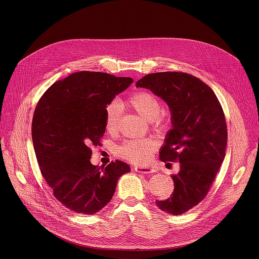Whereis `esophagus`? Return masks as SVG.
<instances>
[{"label": "esophagus", "instance_id": "esophagus-1", "mask_svg": "<svg viewBox=\"0 0 259 259\" xmlns=\"http://www.w3.org/2000/svg\"><path fill=\"white\" fill-rule=\"evenodd\" d=\"M135 171L139 172V173H145V174H150V173H153L155 172L154 168L152 167H141V166H138L134 168Z\"/></svg>", "mask_w": 259, "mask_h": 259}]
</instances>
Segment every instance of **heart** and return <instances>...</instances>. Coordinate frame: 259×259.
<instances>
[{"mask_svg":"<svg viewBox=\"0 0 259 259\" xmlns=\"http://www.w3.org/2000/svg\"><path fill=\"white\" fill-rule=\"evenodd\" d=\"M147 120H150L152 129L158 133H165L170 129L171 121L167 115L161 113V103L157 97L149 91L139 90L131 93L124 101ZM120 106L117 102H111L105 108V129L109 133L116 131L118 126ZM155 149L152 140L127 141L116 150L118 156L137 164H144L151 157Z\"/></svg>","mask_w":259,"mask_h":259,"instance_id":"b5f03b06","label":"heart"}]
</instances>
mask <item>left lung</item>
<instances>
[{
	"label": "left lung",
	"instance_id": "8db88e82",
	"mask_svg": "<svg viewBox=\"0 0 259 259\" xmlns=\"http://www.w3.org/2000/svg\"><path fill=\"white\" fill-rule=\"evenodd\" d=\"M135 85L150 89L171 110L173 128L159 158L168 164L179 161L181 170L171 175V196L156 200V205L181 215L206 197L225 158L228 131L223 107L207 84L186 72L150 73Z\"/></svg>",
	"mask_w": 259,
	"mask_h": 259
}]
</instances>
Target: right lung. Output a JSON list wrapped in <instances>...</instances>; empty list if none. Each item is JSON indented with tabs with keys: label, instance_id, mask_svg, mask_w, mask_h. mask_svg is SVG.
Instances as JSON below:
<instances>
[{
	"label": "right lung",
	"instance_id": "1",
	"mask_svg": "<svg viewBox=\"0 0 259 259\" xmlns=\"http://www.w3.org/2000/svg\"><path fill=\"white\" fill-rule=\"evenodd\" d=\"M131 77L80 71L51 85L36 104L32 143L37 164L54 197L71 211L94 214L111 200L116 183L130 171L124 161L93 166L91 146H101L105 108Z\"/></svg>",
	"mask_w": 259,
	"mask_h": 259
}]
</instances>
